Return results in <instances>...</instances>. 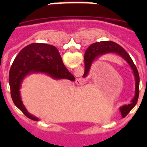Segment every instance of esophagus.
<instances>
[{
	"label": "esophagus",
	"instance_id": "obj_1",
	"mask_svg": "<svg viewBox=\"0 0 147 147\" xmlns=\"http://www.w3.org/2000/svg\"><path fill=\"white\" fill-rule=\"evenodd\" d=\"M83 82H84V80H82V78H79V79H76V83L77 84V85H82Z\"/></svg>",
	"mask_w": 147,
	"mask_h": 147
}]
</instances>
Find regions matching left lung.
Returning <instances> with one entry per match:
<instances>
[{
    "label": "left lung",
    "instance_id": "obj_1",
    "mask_svg": "<svg viewBox=\"0 0 147 147\" xmlns=\"http://www.w3.org/2000/svg\"><path fill=\"white\" fill-rule=\"evenodd\" d=\"M116 54L121 57H122L126 62L128 63L130 67L132 68L133 74L135 76V80H136V89H135V96L132 99L131 104L128 105H124L120 107V111L121 113L122 117H125L129 112L136 105L139 96V75L138 72L137 67L134 62L132 61L130 56L128 53L124 50L123 48L119 45V44L112 41H102L96 43L91 44L90 45L85 54V73L83 75V77L88 76L89 73L91 65L96 59H98L99 57L107 54Z\"/></svg>",
    "mask_w": 147,
    "mask_h": 147
}]
</instances>
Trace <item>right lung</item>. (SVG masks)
<instances>
[{
    "label": "right lung",
    "mask_w": 147,
    "mask_h": 147,
    "mask_svg": "<svg viewBox=\"0 0 147 147\" xmlns=\"http://www.w3.org/2000/svg\"><path fill=\"white\" fill-rule=\"evenodd\" d=\"M36 73L45 74L55 80H75L74 76L63 64L60 54L55 46L35 42L23 48L11 65L9 82L11 96L15 106L28 119L34 121H38L39 119L27 111L22 102L20 90L26 76Z\"/></svg>",
    "instance_id": "right-lung-1"
}]
</instances>
